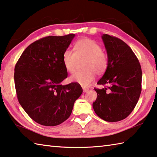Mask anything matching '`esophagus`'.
<instances>
[{
    "label": "esophagus",
    "mask_w": 157,
    "mask_h": 157,
    "mask_svg": "<svg viewBox=\"0 0 157 157\" xmlns=\"http://www.w3.org/2000/svg\"><path fill=\"white\" fill-rule=\"evenodd\" d=\"M88 90H89V88H83V92H84V93H86Z\"/></svg>",
    "instance_id": "1"
}]
</instances>
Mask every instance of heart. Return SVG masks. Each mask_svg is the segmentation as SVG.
I'll return each instance as SVG.
<instances>
[{
    "mask_svg": "<svg viewBox=\"0 0 157 157\" xmlns=\"http://www.w3.org/2000/svg\"><path fill=\"white\" fill-rule=\"evenodd\" d=\"M75 52L71 50L64 51L62 62L65 69L73 73L78 61L85 59L82 69L70 77V81L76 82L84 87L88 86L95 80V74L101 75L106 72L108 67V56L102 51L100 45L93 40L84 38L76 42L74 47Z\"/></svg>",
    "mask_w": 157,
    "mask_h": 157,
    "instance_id": "heart-1",
    "label": "heart"
}]
</instances>
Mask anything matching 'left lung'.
Instances as JSON below:
<instances>
[{
	"label": "left lung",
	"mask_w": 157,
	"mask_h": 157,
	"mask_svg": "<svg viewBox=\"0 0 157 157\" xmlns=\"http://www.w3.org/2000/svg\"><path fill=\"white\" fill-rule=\"evenodd\" d=\"M108 56V67L98 82L104 88H94L98 93L93 107L104 121L123 120L132 113L141 92V68L131 48L121 39L103 34Z\"/></svg>",
	"instance_id": "1"
}]
</instances>
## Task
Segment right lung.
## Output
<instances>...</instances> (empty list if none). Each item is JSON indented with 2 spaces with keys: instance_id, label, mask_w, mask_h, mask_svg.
Masks as SVG:
<instances>
[{
  "instance_id": "obj_1",
  "label": "right lung",
  "mask_w": 157,
  "mask_h": 157,
  "mask_svg": "<svg viewBox=\"0 0 157 157\" xmlns=\"http://www.w3.org/2000/svg\"><path fill=\"white\" fill-rule=\"evenodd\" d=\"M47 36L27 47L14 69L20 104L39 124L55 126L69 117L82 88L77 83L62 85L67 78L62 56L75 37Z\"/></svg>"
}]
</instances>
